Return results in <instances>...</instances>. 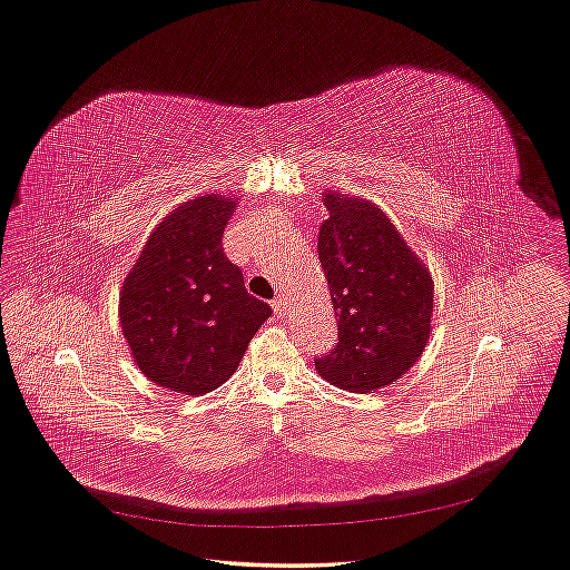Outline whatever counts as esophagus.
I'll use <instances>...</instances> for the list:
<instances>
[{"instance_id": "obj_1", "label": "esophagus", "mask_w": 570, "mask_h": 570, "mask_svg": "<svg viewBox=\"0 0 570 570\" xmlns=\"http://www.w3.org/2000/svg\"><path fill=\"white\" fill-rule=\"evenodd\" d=\"M273 309H275L277 316H284V314L288 312V305H286L284 297H275V301H273Z\"/></svg>"}]
</instances>
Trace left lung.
<instances>
[{
  "label": "left lung",
  "instance_id": "8db88e82",
  "mask_svg": "<svg viewBox=\"0 0 570 570\" xmlns=\"http://www.w3.org/2000/svg\"><path fill=\"white\" fill-rule=\"evenodd\" d=\"M318 258L337 316V346L314 361L318 376L348 393L402 379L432 333L434 282L423 258L379 205L325 191Z\"/></svg>",
  "mask_w": 570,
  "mask_h": 570
}]
</instances>
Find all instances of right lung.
Here are the masks:
<instances>
[{
    "label": "right lung",
    "mask_w": 570,
    "mask_h": 570,
    "mask_svg": "<svg viewBox=\"0 0 570 570\" xmlns=\"http://www.w3.org/2000/svg\"><path fill=\"white\" fill-rule=\"evenodd\" d=\"M235 196L203 194L157 224L119 291V325L138 370L170 393L205 395L233 376L273 309L245 288L222 247Z\"/></svg>",
    "instance_id": "add662e5"
}]
</instances>
